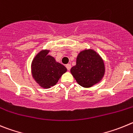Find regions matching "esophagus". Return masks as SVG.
<instances>
[{
    "instance_id": "obj_1",
    "label": "esophagus",
    "mask_w": 133,
    "mask_h": 133,
    "mask_svg": "<svg viewBox=\"0 0 133 133\" xmlns=\"http://www.w3.org/2000/svg\"><path fill=\"white\" fill-rule=\"evenodd\" d=\"M65 67H66V68H67V69H68V71H69V70H70V69H71V65H70V64H67L66 65H65Z\"/></svg>"
}]
</instances>
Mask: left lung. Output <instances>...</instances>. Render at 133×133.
Wrapping results in <instances>:
<instances>
[{
    "label": "left lung",
    "instance_id": "left-lung-1",
    "mask_svg": "<svg viewBox=\"0 0 133 133\" xmlns=\"http://www.w3.org/2000/svg\"><path fill=\"white\" fill-rule=\"evenodd\" d=\"M103 60L95 51L85 50L78 54L71 73L79 85L90 87L99 83L105 74Z\"/></svg>",
    "mask_w": 133,
    "mask_h": 133
}]
</instances>
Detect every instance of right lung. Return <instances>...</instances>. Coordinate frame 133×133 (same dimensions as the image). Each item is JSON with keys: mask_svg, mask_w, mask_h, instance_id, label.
Returning <instances> with one entry per match:
<instances>
[{"mask_svg": "<svg viewBox=\"0 0 133 133\" xmlns=\"http://www.w3.org/2000/svg\"><path fill=\"white\" fill-rule=\"evenodd\" d=\"M50 50L40 51L32 60V76L43 88H50L58 83V80L67 69L64 65L59 64L48 54Z\"/></svg>", "mask_w": 133, "mask_h": 133, "instance_id": "obj_1", "label": "right lung"}]
</instances>
